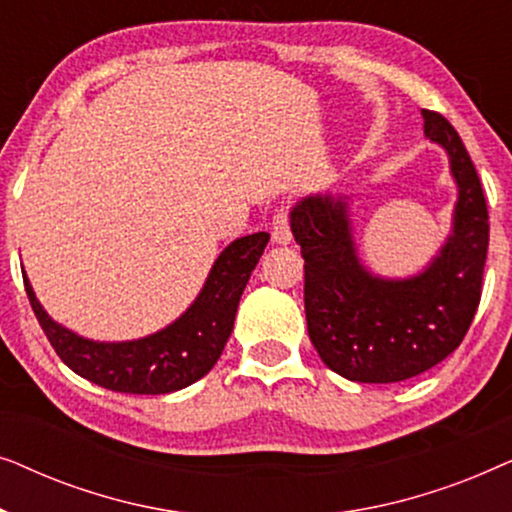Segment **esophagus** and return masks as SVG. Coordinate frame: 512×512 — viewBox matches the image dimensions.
Listing matches in <instances>:
<instances>
[{
  "mask_svg": "<svg viewBox=\"0 0 512 512\" xmlns=\"http://www.w3.org/2000/svg\"><path fill=\"white\" fill-rule=\"evenodd\" d=\"M270 235H272V242H277V244H289L291 242V216H289V209H286V207L277 209L275 216H272Z\"/></svg>",
  "mask_w": 512,
  "mask_h": 512,
  "instance_id": "esophagus-1",
  "label": "esophagus"
}]
</instances>
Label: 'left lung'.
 <instances>
[{"instance_id": "obj_1", "label": "left lung", "mask_w": 512, "mask_h": 512, "mask_svg": "<svg viewBox=\"0 0 512 512\" xmlns=\"http://www.w3.org/2000/svg\"><path fill=\"white\" fill-rule=\"evenodd\" d=\"M426 137L450 153L459 184L454 235L419 277H370L354 256L347 207L335 198H307L291 212V230L305 258L307 333L321 361L352 382L410 380L461 345L482 293L489 214L480 177L445 116L422 111Z\"/></svg>"}]
</instances>
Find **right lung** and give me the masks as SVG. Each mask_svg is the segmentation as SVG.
I'll return each instance as SVG.
<instances>
[{
	"label": "right lung",
	"instance_id": "right-lung-1",
	"mask_svg": "<svg viewBox=\"0 0 512 512\" xmlns=\"http://www.w3.org/2000/svg\"><path fill=\"white\" fill-rule=\"evenodd\" d=\"M268 233L240 237L214 263L205 289L184 317L165 331L135 342H90L48 319L27 277V298L41 331L76 375L121 394H170L198 382L226 347L235 324V312L251 270L256 268Z\"/></svg>",
	"mask_w": 512,
	"mask_h": 512
}]
</instances>
